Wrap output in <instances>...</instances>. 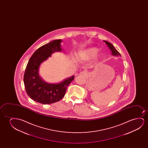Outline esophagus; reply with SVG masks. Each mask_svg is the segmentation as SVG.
Masks as SVG:
<instances>
[{"label":"esophagus","mask_w":148,"mask_h":148,"mask_svg":"<svg viewBox=\"0 0 148 148\" xmlns=\"http://www.w3.org/2000/svg\"><path fill=\"white\" fill-rule=\"evenodd\" d=\"M87 75H88V73L86 71H82L81 72L79 73V75L81 77H86Z\"/></svg>","instance_id":"1"}]
</instances>
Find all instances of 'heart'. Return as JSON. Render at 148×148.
Listing matches in <instances>:
<instances>
[{
	"label": "heart",
	"instance_id": "b5f03b06",
	"mask_svg": "<svg viewBox=\"0 0 148 148\" xmlns=\"http://www.w3.org/2000/svg\"><path fill=\"white\" fill-rule=\"evenodd\" d=\"M99 49L96 47H90L86 49L85 51L78 55V59H84L85 60H89L93 59L97 55Z\"/></svg>",
	"mask_w": 148,
	"mask_h": 148
}]
</instances>
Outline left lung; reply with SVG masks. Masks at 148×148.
<instances>
[{"label":"left lung","mask_w":148,"mask_h":148,"mask_svg":"<svg viewBox=\"0 0 148 148\" xmlns=\"http://www.w3.org/2000/svg\"><path fill=\"white\" fill-rule=\"evenodd\" d=\"M103 42H105L106 43V45H107L108 47H109V48L110 49V50H111L112 52V55H113L114 56H119L121 57L120 53L116 50V49L115 48V47H114L113 45H112L111 43L105 40L103 41Z\"/></svg>","instance_id":"obj_1"}]
</instances>
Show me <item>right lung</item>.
Here are the masks:
<instances>
[{
    "mask_svg": "<svg viewBox=\"0 0 148 148\" xmlns=\"http://www.w3.org/2000/svg\"><path fill=\"white\" fill-rule=\"evenodd\" d=\"M61 39L51 41L37 49L31 57L27 65L24 76L25 87L31 99L42 104L59 101L65 95L67 86L74 79V76L60 83H49L39 75L41 64L51 57L53 53L62 51Z\"/></svg>",
    "mask_w": 148,
    "mask_h": 148,
    "instance_id": "right-lung-1",
    "label": "right lung"
}]
</instances>
